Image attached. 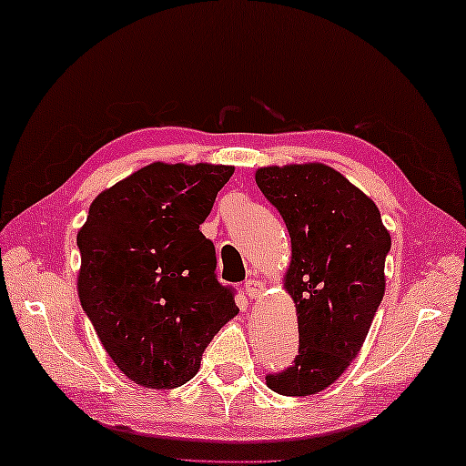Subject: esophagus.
<instances>
[{
    "label": "esophagus",
    "mask_w": 466,
    "mask_h": 466,
    "mask_svg": "<svg viewBox=\"0 0 466 466\" xmlns=\"http://www.w3.org/2000/svg\"><path fill=\"white\" fill-rule=\"evenodd\" d=\"M243 289H246V293L252 299H260L264 296V283L258 281V279H248L246 285H243Z\"/></svg>",
    "instance_id": "obj_1"
}]
</instances>
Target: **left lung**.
<instances>
[{"label":"left lung","instance_id":"obj_1","mask_svg":"<svg viewBox=\"0 0 466 466\" xmlns=\"http://www.w3.org/2000/svg\"><path fill=\"white\" fill-rule=\"evenodd\" d=\"M256 183L289 231L285 289L299 329L298 356L267 375V385L281 396H312L360 352L383 299L391 238L373 199L325 164L267 167Z\"/></svg>","mask_w":466,"mask_h":466}]
</instances>
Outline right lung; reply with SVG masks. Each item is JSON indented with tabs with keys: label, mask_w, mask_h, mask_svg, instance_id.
Segmentation results:
<instances>
[{
	"label": "right lung",
	"mask_w": 466,
	"mask_h": 466,
	"mask_svg": "<svg viewBox=\"0 0 466 466\" xmlns=\"http://www.w3.org/2000/svg\"><path fill=\"white\" fill-rule=\"evenodd\" d=\"M231 175L233 167L154 162L99 193L76 235L83 310L114 364L143 388L187 383L239 312L199 231Z\"/></svg>",
	"instance_id": "1"
}]
</instances>
